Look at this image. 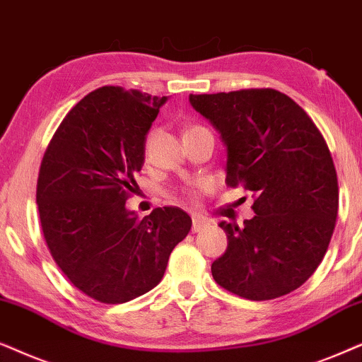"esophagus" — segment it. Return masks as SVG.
<instances>
[{
  "mask_svg": "<svg viewBox=\"0 0 362 362\" xmlns=\"http://www.w3.org/2000/svg\"><path fill=\"white\" fill-rule=\"evenodd\" d=\"M206 226H209V223H206L205 220H202V218H199V216H195L194 218V221H192V231H194V233H199V231H204Z\"/></svg>",
  "mask_w": 362,
  "mask_h": 362,
  "instance_id": "34e87169",
  "label": "esophagus"
}]
</instances>
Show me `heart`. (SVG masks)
<instances>
[{"label": "heart", "instance_id": "b5f03b06", "mask_svg": "<svg viewBox=\"0 0 362 362\" xmlns=\"http://www.w3.org/2000/svg\"><path fill=\"white\" fill-rule=\"evenodd\" d=\"M192 129H194V127H192ZM151 141H152V134H151V136L147 137V141H146V148H148V146H151Z\"/></svg>", "mask_w": 362, "mask_h": 362}]
</instances>
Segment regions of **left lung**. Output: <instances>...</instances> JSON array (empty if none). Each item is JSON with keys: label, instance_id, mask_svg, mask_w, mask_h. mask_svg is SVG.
<instances>
[{"label": "left lung", "instance_id": "obj_1", "mask_svg": "<svg viewBox=\"0 0 362 362\" xmlns=\"http://www.w3.org/2000/svg\"><path fill=\"white\" fill-rule=\"evenodd\" d=\"M226 151V184L257 194L243 226L220 221L228 247L211 263L215 281L253 301L300 288L320 267L334 231L339 189L321 132L274 89L190 94Z\"/></svg>", "mask_w": 362, "mask_h": 362}]
</instances>
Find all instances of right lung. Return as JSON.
Segmentation results:
<instances>
[{"mask_svg": "<svg viewBox=\"0 0 362 362\" xmlns=\"http://www.w3.org/2000/svg\"><path fill=\"white\" fill-rule=\"evenodd\" d=\"M167 100L95 89L69 110L42 158L36 204L47 248L72 285L100 303H127L156 288L190 231L192 218L175 206L142 220L125 206Z\"/></svg>", "mask_w": 362, "mask_h": 362, "instance_id": "add662e5", "label": "right lung"}]
</instances>
